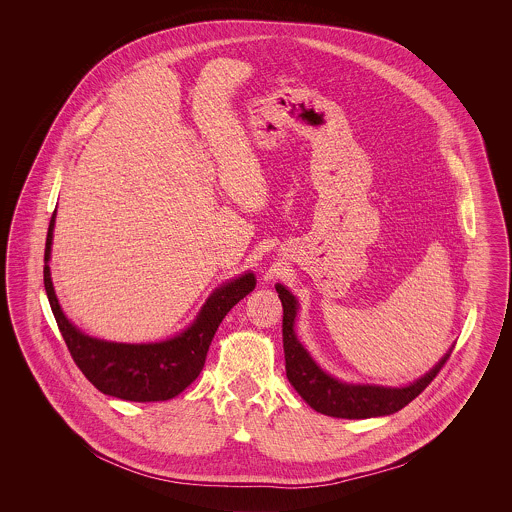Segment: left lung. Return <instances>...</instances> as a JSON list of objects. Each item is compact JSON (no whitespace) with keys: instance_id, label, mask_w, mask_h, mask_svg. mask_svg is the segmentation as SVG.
Here are the masks:
<instances>
[{"instance_id":"left-lung-1","label":"left lung","mask_w":512,"mask_h":512,"mask_svg":"<svg viewBox=\"0 0 512 512\" xmlns=\"http://www.w3.org/2000/svg\"><path fill=\"white\" fill-rule=\"evenodd\" d=\"M276 292L282 301V340L286 357V376L295 391L317 411L336 418H370L397 413L409 405L414 397L428 388L439 370L451 357V351L434 366L426 376L407 388H382V386H353L341 384L336 378L322 372L303 345L295 338L293 322L297 315V303L292 293L282 284H276Z\"/></svg>"}]
</instances>
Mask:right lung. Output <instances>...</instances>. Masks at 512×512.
Here are the masks:
<instances>
[{
    "label": "right lung",
    "instance_id": "right-lung-1",
    "mask_svg": "<svg viewBox=\"0 0 512 512\" xmlns=\"http://www.w3.org/2000/svg\"><path fill=\"white\" fill-rule=\"evenodd\" d=\"M55 211L49 220L44 251V286L61 336L76 366L101 393L124 401H167L186 390L205 365L209 345L222 318L245 295L253 292L255 276H244L224 284L207 299L194 324L180 336L161 343H113L96 340L63 315L49 278V251Z\"/></svg>",
    "mask_w": 512,
    "mask_h": 512
}]
</instances>
